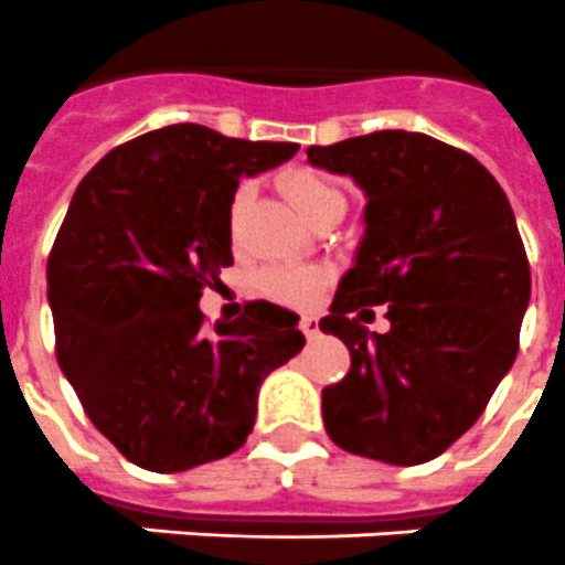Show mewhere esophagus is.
<instances>
[{"label":"esophagus","instance_id":"34e87169","mask_svg":"<svg viewBox=\"0 0 565 565\" xmlns=\"http://www.w3.org/2000/svg\"><path fill=\"white\" fill-rule=\"evenodd\" d=\"M298 327H301V333H305L310 341H312V339H319V333H321V330H319V321L312 319V316H301V321H298Z\"/></svg>","mask_w":565,"mask_h":565}]
</instances>
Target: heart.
<instances>
[{
    "mask_svg": "<svg viewBox=\"0 0 565 565\" xmlns=\"http://www.w3.org/2000/svg\"><path fill=\"white\" fill-rule=\"evenodd\" d=\"M284 194L290 198V203L301 212L305 221H316L319 215L330 210H339L344 206V192L335 186L333 180L324 178L321 172H312V169H296V172L284 174L281 178ZM246 201V186H241L232 198L230 206V224L235 226L238 221V212ZM258 290L264 292L273 301H281V305H296L305 307L310 305L312 298L319 296L321 287L327 284V269L324 267H292V264H275V267L260 269Z\"/></svg>",
    "mask_w": 565,
    "mask_h": 565,
    "instance_id": "obj_1",
    "label": "heart"
}]
</instances>
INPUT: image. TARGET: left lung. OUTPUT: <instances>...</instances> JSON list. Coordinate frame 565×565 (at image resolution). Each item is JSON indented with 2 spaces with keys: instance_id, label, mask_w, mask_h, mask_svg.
Listing matches in <instances>:
<instances>
[{
  "instance_id": "obj_1",
  "label": "left lung",
  "mask_w": 565,
  "mask_h": 565,
  "mask_svg": "<svg viewBox=\"0 0 565 565\" xmlns=\"http://www.w3.org/2000/svg\"><path fill=\"white\" fill-rule=\"evenodd\" d=\"M307 160L364 189V238L319 321L350 350L321 391L339 448L419 466L454 445L511 371L532 269L514 212L480 160L419 131L310 146ZM387 303V334L367 306Z\"/></svg>"
}]
</instances>
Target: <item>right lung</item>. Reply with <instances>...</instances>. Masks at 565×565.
<instances>
[{"label":"right lung","instance_id":"1","mask_svg":"<svg viewBox=\"0 0 565 565\" xmlns=\"http://www.w3.org/2000/svg\"><path fill=\"white\" fill-rule=\"evenodd\" d=\"M296 151L178 122L108 151L71 198L49 255L56 362L94 428L146 471L238 451L260 382L305 348L296 312L269 301L212 335L198 307L232 264L238 180Z\"/></svg>","mask_w":565,"mask_h":565}]
</instances>
